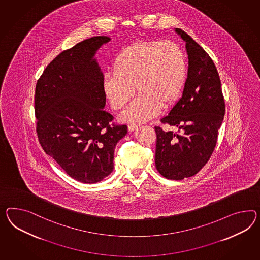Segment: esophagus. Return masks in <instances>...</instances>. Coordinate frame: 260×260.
<instances>
[{
    "instance_id": "34e87169",
    "label": "esophagus",
    "mask_w": 260,
    "mask_h": 260,
    "mask_svg": "<svg viewBox=\"0 0 260 260\" xmlns=\"http://www.w3.org/2000/svg\"><path fill=\"white\" fill-rule=\"evenodd\" d=\"M138 127H139L138 124L132 123V124H129V125H128V130H129L130 132H133V131H135V130H137V129H138Z\"/></svg>"
}]
</instances>
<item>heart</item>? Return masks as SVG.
<instances>
[{
	"label": "heart",
	"instance_id": "obj_1",
	"mask_svg": "<svg viewBox=\"0 0 260 260\" xmlns=\"http://www.w3.org/2000/svg\"><path fill=\"white\" fill-rule=\"evenodd\" d=\"M105 74L103 89L111 107L121 109L135 95L140 96L121 114L126 121H145L179 98L186 83V53L174 41H140L121 50Z\"/></svg>",
	"mask_w": 260,
	"mask_h": 260
}]
</instances>
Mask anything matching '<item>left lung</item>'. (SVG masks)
<instances>
[{"label":"left lung","mask_w":260,"mask_h":260,"mask_svg":"<svg viewBox=\"0 0 260 260\" xmlns=\"http://www.w3.org/2000/svg\"><path fill=\"white\" fill-rule=\"evenodd\" d=\"M188 55L187 77L182 97L162 123L176 126L181 133H156L155 167L167 179L193 176L206 165L217 143L218 131L225 113L220 79L213 60L202 47L179 28Z\"/></svg>","instance_id":"8db88e82"}]
</instances>
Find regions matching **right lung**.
<instances>
[{
    "instance_id": "add662e5",
    "label": "right lung",
    "mask_w": 260,
    "mask_h": 260,
    "mask_svg": "<svg viewBox=\"0 0 260 260\" xmlns=\"http://www.w3.org/2000/svg\"><path fill=\"white\" fill-rule=\"evenodd\" d=\"M108 41L93 37L63 51L36 86L40 145L68 175L86 184L113 172L115 147L127 134L126 125H111L113 116L103 109L104 75L94 55Z\"/></svg>"
}]
</instances>
